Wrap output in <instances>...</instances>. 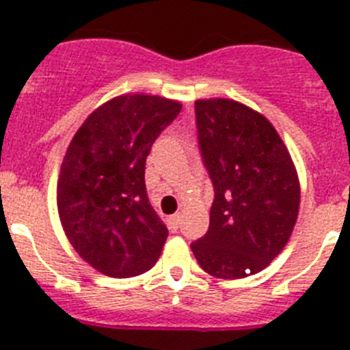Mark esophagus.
Segmentation results:
<instances>
[{
  "mask_svg": "<svg viewBox=\"0 0 350 350\" xmlns=\"http://www.w3.org/2000/svg\"><path fill=\"white\" fill-rule=\"evenodd\" d=\"M178 224H180V213H173L172 217H170V226H172L173 230H177Z\"/></svg>",
  "mask_w": 350,
  "mask_h": 350,
  "instance_id": "esophagus-1",
  "label": "esophagus"
}]
</instances>
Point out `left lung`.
<instances>
[{"label":"left lung","mask_w":350,"mask_h":350,"mask_svg":"<svg viewBox=\"0 0 350 350\" xmlns=\"http://www.w3.org/2000/svg\"><path fill=\"white\" fill-rule=\"evenodd\" d=\"M194 108L215 198L208 231L191 249L212 277L243 279L265 270L289 242L299 210L298 173L265 116L224 98L198 100Z\"/></svg>","instance_id":"8db88e82"}]
</instances>
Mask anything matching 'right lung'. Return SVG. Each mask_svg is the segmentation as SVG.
I'll use <instances>...</instances> for the list:
<instances>
[{
    "label": "right lung",
    "mask_w": 350,
    "mask_h": 350,
    "mask_svg": "<svg viewBox=\"0 0 350 350\" xmlns=\"http://www.w3.org/2000/svg\"><path fill=\"white\" fill-rule=\"evenodd\" d=\"M182 105L122 94L98 107L68 145L57 180L63 230L80 258L107 277L148 271L168 237L148 203L145 159Z\"/></svg>",
    "instance_id": "obj_1"
}]
</instances>
